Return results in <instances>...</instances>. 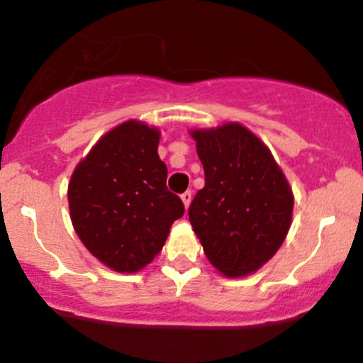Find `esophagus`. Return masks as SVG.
<instances>
[{
	"instance_id": "34e87169",
	"label": "esophagus",
	"mask_w": 363,
	"mask_h": 363,
	"mask_svg": "<svg viewBox=\"0 0 363 363\" xmlns=\"http://www.w3.org/2000/svg\"><path fill=\"white\" fill-rule=\"evenodd\" d=\"M191 198H193L191 191H184V193L181 194V200H182V203H184L186 208H188L189 203H191Z\"/></svg>"
}]
</instances>
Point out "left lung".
I'll list each match as a JSON object with an SVG mask.
<instances>
[{
  "instance_id": "obj_1",
  "label": "left lung",
  "mask_w": 363,
  "mask_h": 363,
  "mask_svg": "<svg viewBox=\"0 0 363 363\" xmlns=\"http://www.w3.org/2000/svg\"><path fill=\"white\" fill-rule=\"evenodd\" d=\"M191 135L205 186L189 205V223L220 273H254L287 236L294 208L291 186L268 147L242 125Z\"/></svg>"
}]
</instances>
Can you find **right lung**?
<instances>
[{"mask_svg":"<svg viewBox=\"0 0 363 363\" xmlns=\"http://www.w3.org/2000/svg\"><path fill=\"white\" fill-rule=\"evenodd\" d=\"M160 132L127 121L106 133L76 167L67 200L83 245L121 273L150 264L160 254L184 203L167 188L158 156Z\"/></svg>","mask_w":363,"mask_h":363,"instance_id":"add662e5","label":"right lung"}]
</instances>
